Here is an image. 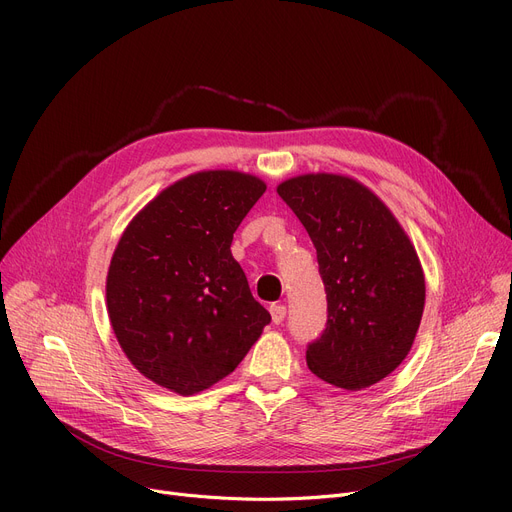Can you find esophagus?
<instances>
[{
  "mask_svg": "<svg viewBox=\"0 0 512 512\" xmlns=\"http://www.w3.org/2000/svg\"><path fill=\"white\" fill-rule=\"evenodd\" d=\"M270 313H272V321H274L276 326L282 324V321L286 319V307L284 305H272Z\"/></svg>",
  "mask_w": 512,
  "mask_h": 512,
  "instance_id": "1",
  "label": "esophagus"
}]
</instances>
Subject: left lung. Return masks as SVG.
<instances>
[{
    "label": "left lung",
    "mask_w": 512,
    "mask_h": 512,
    "mask_svg": "<svg viewBox=\"0 0 512 512\" xmlns=\"http://www.w3.org/2000/svg\"><path fill=\"white\" fill-rule=\"evenodd\" d=\"M278 195L317 251L328 321L307 344V365L324 382L361 390L409 355L425 305L417 253L390 209L357 180L307 174Z\"/></svg>",
    "instance_id": "obj_1"
}]
</instances>
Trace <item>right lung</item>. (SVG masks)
I'll use <instances>...</instances> for the list:
<instances>
[{
	"instance_id": "add662e5",
	"label": "right lung",
	"mask_w": 512,
	"mask_h": 512,
	"mask_svg": "<svg viewBox=\"0 0 512 512\" xmlns=\"http://www.w3.org/2000/svg\"><path fill=\"white\" fill-rule=\"evenodd\" d=\"M263 193L249 174L199 172L166 188L122 234L107 311L122 351L151 382L178 394L213 386L272 321L230 253Z\"/></svg>"
}]
</instances>
